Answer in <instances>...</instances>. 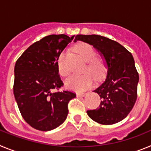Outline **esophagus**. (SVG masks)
I'll return each mask as SVG.
<instances>
[{"mask_svg": "<svg viewBox=\"0 0 151 151\" xmlns=\"http://www.w3.org/2000/svg\"><path fill=\"white\" fill-rule=\"evenodd\" d=\"M76 95L77 97H85L86 95V93H80V92H78L76 94Z\"/></svg>", "mask_w": 151, "mask_h": 151, "instance_id": "esophagus-1", "label": "esophagus"}]
</instances>
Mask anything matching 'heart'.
Listing matches in <instances>:
<instances>
[{
	"instance_id": "b5f03b06",
	"label": "heart",
	"mask_w": 151,
	"mask_h": 151,
	"mask_svg": "<svg viewBox=\"0 0 151 151\" xmlns=\"http://www.w3.org/2000/svg\"><path fill=\"white\" fill-rule=\"evenodd\" d=\"M74 48L77 53L82 56L84 60L88 63L87 66L85 69V73H91L96 79H101L104 76L106 70L104 60L101 57H97V53L94 47L85 42L78 44L75 46ZM66 55V51L63 50L61 52L57 60V67L59 73L64 77L69 76L70 73L65 60ZM90 74L85 73L82 75H73L66 79V86L68 88L77 91L88 88L94 82V77Z\"/></svg>"
}]
</instances>
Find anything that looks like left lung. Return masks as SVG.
<instances>
[{
    "mask_svg": "<svg viewBox=\"0 0 151 151\" xmlns=\"http://www.w3.org/2000/svg\"><path fill=\"white\" fill-rule=\"evenodd\" d=\"M74 41L93 45L107 65L106 79L94 91L101 97V104L97 109L88 110V115L102 125L120 122L129 115L137 100L139 76L132 55L120 44L104 36L78 35Z\"/></svg>",
    "mask_w": 151,
    "mask_h": 151,
    "instance_id": "obj_1",
    "label": "left lung"
}]
</instances>
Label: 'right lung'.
Segmentation results:
<instances>
[{"instance_id": "obj_1", "label": "right lung", "mask_w": 151, "mask_h": 151, "mask_svg": "<svg viewBox=\"0 0 151 151\" xmlns=\"http://www.w3.org/2000/svg\"><path fill=\"white\" fill-rule=\"evenodd\" d=\"M74 36L50 35L28 47L14 68L13 94L22 118L40 131L56 129L66 120L68 104L76 97L63 86L57 60Z\"/></svg>"}]
</instances>
